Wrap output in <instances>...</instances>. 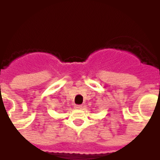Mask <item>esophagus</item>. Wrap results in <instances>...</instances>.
Segmentation results:
<instances>
[{
  "mask_svg": "<svg viewBox=\"0 0 160 160\" xmlns=\"http://www.w3.org/2000/svg\"><path fill=\"white\" fill-rule=\"evenodd\" d=\"M74 108H76V109H82V108H83V106H82V105H75V106H74Z\"/></svg>",
  "mask_w": 160,
  "mask_h": 160,
  "instance_id": "esophagus-1",
  "label": "esophagus"
}]
</instances>
